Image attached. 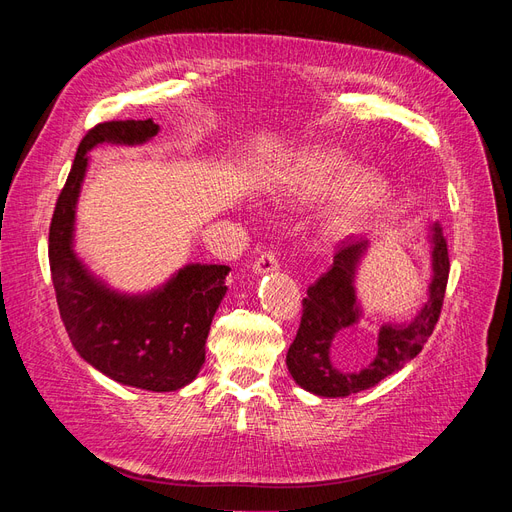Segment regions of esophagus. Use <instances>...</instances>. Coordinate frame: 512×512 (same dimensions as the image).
Masks as SVG:
<instances>
[{
  "label": "esophagus",
  "instance_id": "34e87169",
  "mask_svg": "<svg viewBox=\"0 0 512 512\" xmlns=\"http://www.w3.org/2000/svg\"><path fill=\"white\" fill-rule=\"evenodd\" d=\"M280 269V262H277V256L273 252H265L260 254V258L252 265V271L256 275H267V273H275Z\"/></svg>",
  "mask_w": 512,
  "mask_h": 512
}]
</instances>
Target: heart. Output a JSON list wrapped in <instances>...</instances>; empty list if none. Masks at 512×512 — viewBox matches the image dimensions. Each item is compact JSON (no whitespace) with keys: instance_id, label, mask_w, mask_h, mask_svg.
<instances>
[{"instance_id":"1","label":"heart","mask_w":512,"mask_h":512,"mask_svg":"<svg viewBox=\"0 0 512 512\" xmlns=\"http://www.w3.org/2000/svg\"><path fill=\"white\" fill-rule=\"evenodd\" d=\"M271 192L292 205H314L329 196L320 215L322 235L333 241L363 235L393 203V183L376 168H359L346 151L307 147L273 179Z\"/></svg>"}]
</instances>
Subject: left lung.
<instances>
[{
	"label": "left lung",
	"mask_w": 512,
	"mask_h": 512,
	"mask_svg": "<svg viewBox=\"0 0 512 512\" xmlns=\"http://www.w3.org/2000/svg\"><path fill=\"white\" fill-rule=\"evenodd\" d=\"M427 230L431 245L429 301L418 309L410 322H382L374 359L356 371L337 367L333 348L337 344V348L350 350L363 342L359 331L363 309L356 297L354 280L371 243L367 237H352L342 243L333 256L331 269L307 288L301 327L286 356L290 376L301 389L318 397H348L361 393L395 374L423 350L440 318L448 269H451L440 224H431Z\"/></svg>",
	"instance_id": "8db88e82"
}]
</instances>
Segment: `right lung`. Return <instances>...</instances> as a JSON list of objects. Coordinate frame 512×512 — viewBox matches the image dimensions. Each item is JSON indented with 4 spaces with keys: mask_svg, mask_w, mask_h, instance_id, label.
<instances>
[{
    "mask_svg": "<svg viewBox=\"0 0 512 512\" xmlns=\"http://www.w3.org/2000/svg\"><path fill=\"white\" fill-rule=\"evenodd\" d=\"M158 123L104 121L76 151L49 230V262L61 320L81 359L111 380L153 393L179 391L205 363L211 320L228 290L226 265L190 262L149 292H121L102 282L74 252L76 205L91 149L143 145Z\"/></svg>",
    "mask_w": 512,
    "mask_h": 512,
    "instance_id": "1",
    "label": "right lung"
}]
</instances>
